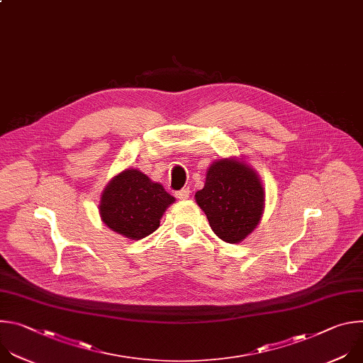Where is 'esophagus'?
Returning a JSON list of instances; mask_svg holds the SVG:
<instances>
[{
  "mask_svg": "<svg viewBox=\"0 0 363 363\" xmlns=\"http://www.w3.org/2000/svg\"><path fill=\"white\" fill-rule=\"evenodd\" d=\"M175 195H177V198H178V199H182V201H185V199H188V198H189V195H191V191H189L188 188H184V189L178 191Z\"/></svg>",
  "mask_w": 363,
  "mask_h": 363,
  "instance_id": "1",
  "label": "esophagus"
}]
</instances>
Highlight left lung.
Instances as JSON below:
<instances>
[{"label":"left lung","instance_id":"obj_1","mask_svg":"<svg viewBox=\"0 0 363 363\" xmlns=\"http://www.w3.org/2000/svg\"><path fill=\"white\" fill-rule=\"evenodd\" d=\"M195 201L216 235L238 244L260 224L266 192L260 177L242 158H223L206 169Z\"/></svg>","mask_w":363,"mask_h":363}]
</instances>
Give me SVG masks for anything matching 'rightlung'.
Masks as SVG:
<instances>
[{
	"label": "right lung",
	"instance_id": "right-lung-1",
	"mask_svg": "<svg viewBox=\"0 0 363 363\" xmlns=\"http://www.w3.org/2000/svg\"><path fill=\"white\" fill-rule=\"evenodd\" d=\"M175 198L139 169L126 168L103 189L99 201L101 221L129 240H140L160 227Z\"/></svg>",
	"mask_w": 363,
	"mask_h": 363
}]
</instances>
